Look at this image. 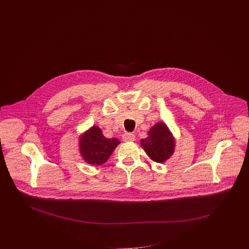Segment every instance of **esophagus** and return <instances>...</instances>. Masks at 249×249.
<instances>
[{
	"mask_svg": "<svg viewBox=\"0 0 249 249\" xmlns=\"http://www.w3.org/2000/svg\"><path fill=\"white\" fill-rule=\"evenodd\" d=\"M135 138H136L135 135L132 133H125L123 135V141H125V142H133V141H135Z\"/></svg>",
	"mask_w": 249,
	"mask_h": 249,
	"instance_id": "esophagus-1",
	"label": "esophagus"
}]
</instances>
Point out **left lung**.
<instances>
[{"instance_id":"8db88e82","label":"left lung","mask_w":249,"mask_h":249,"mask_svg":"<svg viewBox=\"0 0 249 249\" xmlns=\"http://www.w3.org/2000/svg\"><path fill=\"white\" fill-rule=\"evenodd\" d=\"M146 139L141 140V146L146 154L156 162L163 163L174 152V138L163 122L154 125Z\"/></svg>"}]
</instances>
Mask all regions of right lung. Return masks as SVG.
<instances>
[{"instance_id": "add662e5", "label": "right lung", "mask_w": 249, "mask_h": 249, "mask_svg": "<svg viewBox=\"0 0 249 249\" xmlns=\"http://www.w3.org/2000/svg\"><path fill=\"white\" fill-rule=\"evenodd\" d=\"M120 144L116 138H105L97 126H92L80 137V153L86 162L99 165L107 161L115 148Z\"/></svg>"}]
</instances>
